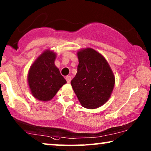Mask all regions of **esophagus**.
Wrapping results in <instances>:
<instances>
[{"mask_svg": "<svg viewBox=\"0 0 151 151\" xmlns=\"http://www.w3.org/2000/svg\"><path fill=\"white\" fill-rule=\"evenodd\" d=\"M65 79H66V80H67V82H68V83H69V82H71V76H66Z\"/></svg>", "mask_w": 151, "mask_h": 151, "instance_id": "obj_1", "label": "esophagus"}]
</instances>
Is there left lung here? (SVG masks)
<instances>
[{
  "label": "left lung",
  "instance_id": "left-lung-1",
  "mask_svg": "<svg viewBox=\"0 0 151 151\" xmlns=\"http://www.w3.org/2000/svg\"><path fill=\"white\" fill-rule=\"evenodd\" d=\"M78 58V72L71 82L72 88L82 106L98 108L110 98L114 74L104 56L94 49H81Z\"/></svg>",
  "mask_w": 151,
  "mask_h": 151
}]
</instances>
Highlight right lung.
<instances>
[{"mask_svg":"<svg viewBox=\"0 0 151 151\" xmlns=\"http://www.w3.org/2000/svg\"><path fill=\"white\" fill-rule=\"evenodd\" d=\"M55 53L46 50L31 66L27 80L34 98L43 102L51 100L67 81L55 67Z\"/></svg>","mask_w":151,"mask_h":151,"instance_id":"1","label":"right lung"}]
</instances>
